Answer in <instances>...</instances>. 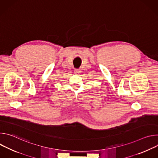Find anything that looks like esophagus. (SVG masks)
Wrapping results in <instances>:
<instances>
[{
    "mask_svg": "<svg viewBox=\"0 0 158 158\" xmlns=\"http://www.w3.org/2000/svg\"><path fill=\"white\" fill-rule=\"evenodd\" d=\"M80 69H74V73H76V74H79V73H80Z\"/></svg>",
    "mask_w": 158,
    "mask_h": 158,
    "instance_id": "34e87169",
    "label": "esophagus"
}]
</instances>
